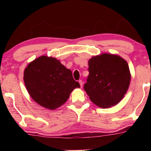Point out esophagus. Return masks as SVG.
Masks as SVG:
<instances>
[{"mask_svg": "<svg viewBox=\"0 0 151 151\" xmlns=\"http://www.w3.org/2000/svg\"><path fill=\"white\" fill-rule=\"evenodd\" d=\"M79 84H80L81 87H82V86H83V81H82V80H79Z\"/></svg>", "mask_w": 151, "mask_h": 151, "instance_id": "esophagus-1", "label": "esophagus"}]
</instances>
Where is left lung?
Masks as SVG:
<instances>
[{
	"instance_id": "1",
	"label": "left lung",
	"mask_w": 151,
	"mask_h": 151,
	"mask_svg": "<svg viewBox=\"0 0 151 151\" xmlns=\"http://www.w3.org/2000/svg\"><path fill=\"white\" fill-rule=\"evenodd\" d=\"M88 65L89 74L84 88L90 100L103 109L119 104L131 82L127 62L119 55L104 53L92 57Z\"/></svg>"
}]
</instances>
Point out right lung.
I'll return each mask as SVG.
<instances>
[{
	"label": "right lung",
	"mask_w": 151,
	"mask_h": 151,
	"mask_svg": "<svg viewBox=\"0 0 151 151\" xmlns=\"http://www.w3.org/2000/svg\"><path fill=\"white\" fill-rule=\"evenodd\" d=\"M24 83L30 97L44 108L55 110L67 101L71 92L79 88L72 71L60 60L45 55L28 64L24 70Z\"/></svg>",
	"instance_id": "1"
}]
</instances>
